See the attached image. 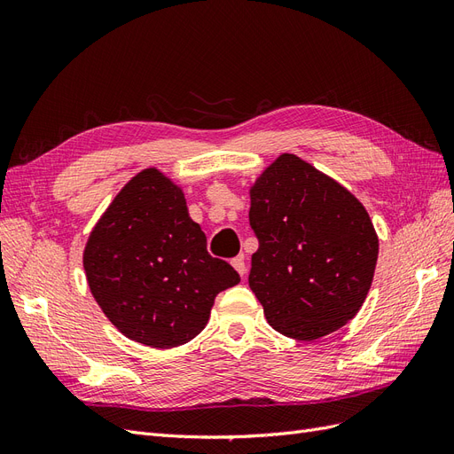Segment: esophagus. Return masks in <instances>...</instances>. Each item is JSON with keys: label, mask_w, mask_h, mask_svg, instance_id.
I'll return each mask as SVG.
<instances>
[{"label": "esophagus", "mask_w": 454, "mask_h": 454, "mask_svg": "<svg viewBox=\"0 0 454 454\" xmlns=\"http://www.w3.org/2000/svg\"><path fill=\"white\" fill-rule=\"evenodd\" d=\"M231 265L235 267V270L240 274V277H244L246 274V263H244V255H239L235 259H231Z\"/></svg>", "instance_id": "obj_1"}]
</instances>
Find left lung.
Instances as JSON below:
<instances>
[{"label":"left lung","mask_w":454,"mask_h":454,"mask_svg":"<svg viewBox=\"0 0 454 454\" xmlns=\"http://www.w3.org/2000/svg\"><path fill=\"white\" fill-rule=\"evenodd\" d=\"M259 240L250 287L278 333L314 340L352 320L373 282L379 239L367 210L312 164L284 153L250 191Z\"/></svg>","instance_id":"left-lung-1"}]
</instances>
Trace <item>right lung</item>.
I'll return each mask as SVG.
<instances>
[{
	"label": "right lung",
	"instance_id": "add662e5",
	"mask_svg": "<svg viewBox=\"0 0 454 454\" xmlns=\"http://www.w3.org/2000/svg\"><path fill=\"white\" fill-rule=\"evenodd\" d=\"M90 292L122 335L180 347L208 324L219 292L240 282L206 250L182 189L157 168L136 174L92 229L83 254Z\"/></svg>",
	"mask_w": 454,
	"mask_h": 454
}]
</instances>
